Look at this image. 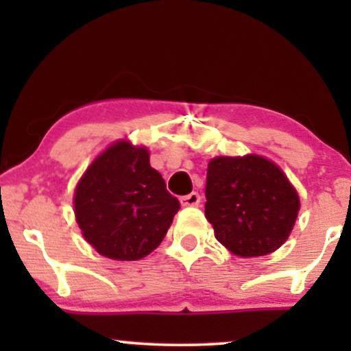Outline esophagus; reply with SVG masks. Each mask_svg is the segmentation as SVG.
Segmentation results:
<instances>
[{"label":"esophagus","instance_id":"esophagus-1","mask_svg":"<svg viewBox=\"0 0 351 351\" xmlns=\"http://www.w3.org/2000/svg\"><path fill=\"white\" fill-rule=\"evenodd\" d=\"M180 201H181V204H183V206H198L199 201H201V196L196 191H193L186 196H181Z\"/></svg>","mask_w":351,"mask_h":351}]
</instances>
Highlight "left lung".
<instances>
[{"label": "left lung", "instance_id": "left-lung-1", "mask_svg": "<svg viewBox=\"0 0 351 351\" xmlns=\"http://www.w3.org/2000/svg\"><path fill=\"white\" fill-rule=\"evenodd\" d=\"M204 216L221 244L241 257L274 252L295 224L300 201L277 165L257 155L208 165Z\"/></svg>", "mask_w": 351, "mask_h": 351}]
</instances>
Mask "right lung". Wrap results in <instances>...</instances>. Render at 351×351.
<instances>
[{
	"label": "right lung",
	"mask_w": 351,
	"mask_h": 351,
	"mask_svg": "<svg viewBox=\"0 0 351 351\" xmlns=\"http://www.w3.org/2000/svg\"><path fill=\"white\" fill-rule=\"evenodd\" d=\"M82 234L102 256L136 261L156 249L180 209L147 148L117 142L87 168L74 195Z\"/></svg>",
	"instance_id": "right-lung-1"
}]
</instances>
